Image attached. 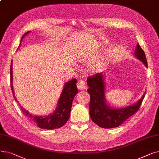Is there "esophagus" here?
Instances as JSON below:
<instances>
[{
    "label": "esophagus",
    "instance_id": "obj_1",
    "mask_svg": "<svg viewBox=\"0 0 159 159\" xmlns=\"http://www.w3.org/2000/svg\"><path fill=\"white\" fill-rule=\"evenodd\" d=\"M77 88L79 90H84V89H87L86 82L84 80H79L77 82Z\"/></svg>",
    "mask_w": 159,
    "mask_h": 159
}]
</instances>
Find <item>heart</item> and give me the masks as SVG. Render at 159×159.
<instances>
[{
    "mask_svg": "<svg viewBox=\"0 0 159 159\" xmlns=\"http://www.w3.org/2000/svg\"><path fill=\"white\" fill-rule=\"evenodd\" d=\"M79 59L82 61H84V62H87L88 61H89V56H88L87 55H81L79 56ZM99 64L98 63H95L90 68V70L91 71H95L97 70L98 69V67Z\"/></svg>",
    "mask_w": 159,
    "mask_h": 159,
    "instance_id": "1",
    "label": "heart"
}]
</instances>
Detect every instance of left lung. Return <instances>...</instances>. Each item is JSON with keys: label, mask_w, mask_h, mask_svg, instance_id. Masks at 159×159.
I'll use <instances>...</instances> for the list:
<instances>
[{"label": "left lung", "mask_w": 159, "mask_h": 159, "mask_svg": "<svg viewBox=\"0 0 159 159\" xmlns=\"http://www.w3.org/2000/svg\"><path fill=\"white\" fill-rule=\"evenodd\" d=\"M134 55L137 58L148 67L146 58L143 49L137 44ZM103 73H99L87 79L88 89L90 95L89 115L91 120L103 128L119 127L125 120L135 113L139 109L145 93L136 102L127 107L114 108L107 105L105 98V82Z\"/></svg>", "instance_id": "left-lung-1"}]
</instances>
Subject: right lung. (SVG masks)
<instances>
[{
    "instance_id": "add662e5",
    "label": "right lung",
    "mask_w": 159,
    "mask_h": 159,
    "mask_svg": "<svg viewBox=\"0 0 159 159\" xmlns=\"http://www.w3.org/2000/svg\"><path fill=\"white\" fill-rule=\"evenodd\" d=\"M31 31H28L25 33L20 40V43L19 48L21 45L22 39L25 36H26L28 33ZM18 48V49H19ZM13 61L11 62L10 66V79H11V88L12 93L15 101L16 99L15 96L13 88ZM78 93V90L77 88V80L76 79H73L71 80H70L65 83L61 94L60 95L59 99H58L57 105L56 106V109L54 111L49 115L45 116H37L30 113L26 110H25L23 107L20 105V107L22 113L25 115L26 117L37 124V127L41 129H55L59 128L67 122L68 120L70 111L72 106V102L75 96Z\"/></svg>"
}]
</instances>
